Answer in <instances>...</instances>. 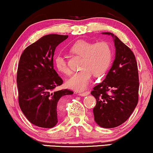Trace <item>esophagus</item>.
<instances>
[{
  "label": "esophagus",
  "instance_id": "obj_1",
  "mask_svg": "<svg viewBox=\"0 0 153 153\" xmlns=\"http://www.w3.org/2000/svg\"><path fill=\"white\" fill-rule=\"evenodd\" d=\"M90 94V92L89 91H86V92H82V93H80L79 95H81V96H86V95H89Z\"/></svg>",
  "mask_w": 153,
  "mask_h": 153
}]
</instances>
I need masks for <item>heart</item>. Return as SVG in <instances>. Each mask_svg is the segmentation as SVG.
<instances>
[{"label":"heart","instance_id":"1","mask_svg":"<svg viewBox=\"0 0 153 153\" xmlns=\"http://www.w3.org/2000/svg\"><path fill=\"white\" fill-rule=\"evenodd\" d=\"M73 55L81 57L79 63L80 70L67 80V86L71 89L81 91L91 82L92 73L95 76L102 75L110 67L113 58V51L110 44L105 41L93 42L80 40L70 48ZM54 65L57 71L64 75L71 74L67 60L62 55L54 58Z\"/></svg>","mask_w":153,"mask_h":153}]
</instances>
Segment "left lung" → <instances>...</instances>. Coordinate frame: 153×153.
Masks as SVG:
<instances>
[{
	"label": "left lung",
	"mask_w": 153,
	"mask_h": 153,
	"mask_svg": "<svg viewBox=\"0 0 153 153\" xmlns=\"http://www.w3.org/2000/svg\"><path fill=\"white\" fill-rule=\"evenodd\" d=\"M116 48L113 66L91 94L96 99L93 108L95 121L105 128H115L129 118L138 102L139 76L135 55L111 33Z\"/></svg>",
	"instance_id": "obj_1"
}]
</instances>
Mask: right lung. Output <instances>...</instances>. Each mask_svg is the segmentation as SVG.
Listing matches in <instances>:
<instances>
[{"instance_id": "obj_1", "label": "right lung", "mask_w": 153, "mask_h": 153, "mask_svg": "<svg viewBox=\"0 0 153 153\" xmlns=\"http://www.w3.org/2000/svg\"><path fill=\"white\" fill-rule=\"evenodd\" d=\"M68 36L49 34L23 51L17 71L18 103L26 118L40 128H51L58 123V106L62 98L73 92L55 91L62 79L53 68L56 47Z\"/></svg>"}]
</instances>
